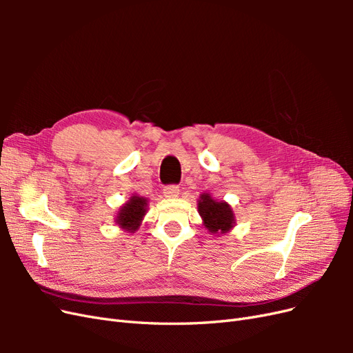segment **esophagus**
Here are the masks:
<instances>
[{"instance_id":"1","label":"esophagus","mask_w":353,"mask_h":353,"mask_svg":"<svg viewBox=\"0 0 353 353\" xmlns=\"http://www.w3.org/2000/svg\"><path fill=\"white\" fill-rule=\"evenodd\" d=\"M163 194H165V197L175 199L179 196V187L178 185H168L163 188Z\"/></svg>"}]
</instances>
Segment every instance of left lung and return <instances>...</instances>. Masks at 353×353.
Returning <instances> with one entry per match:
<instances>
[{"label": "left lung", "instance_id": "left-lung-1", "mask_svg": "<svg viewBox=\"0 0 353 353\" xmlns=\"http://www.w3.org/2000/svg\"><path fill=\"white\" fill-rule=\"evenodd\" d=\"M197 210L203 219V225L212 236L227 234L236 227V215L225 200H216L209 193H201L197 201Z\"/></svg>", "mask_w": 353, "mask_h": 353}]
</instances>
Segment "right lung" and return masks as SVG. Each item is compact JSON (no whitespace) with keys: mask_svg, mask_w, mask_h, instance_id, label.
Segmentation results:
<instances>
[{"mask_svg":"<svg viewBox=\"0 0 353 353\" xmlns=\"http://www.w3.org/2000/svg\"><path fill=\"white\" fill-rule=\"evenodd\" d=\"M148 200L138 194H132L126 203L119 208L116 213V225L123 232L134 234L141 227L143 219L147 213Z\"/></svg>","mask_w":353,"mask_h":353,"instance_id":"1","label":"right lung"}]
</instances>
